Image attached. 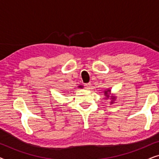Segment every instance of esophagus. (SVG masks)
<instances>
[{
	"label": "esophagus",
	"mask_w": 159,
	"mask_h": 159,
	"mask_svg": "<svg viewBox=\"0 0 159 159\" xmlns=\"http://www.w3.org/2000/svg\"><path fill=\"white\" fill-rule=\"evenodd\" d=\"M84 87H85V88H86V89H88V90H89V89H90L91 83H90V82H89V83H86V84H84Z\"/></svg>",
	"instance_id": "obj_1"
}]
</instances>
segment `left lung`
<instances>
[{
    "label": "left lung",
    "instance_id": "1",
    "mask_svg": "<svg viewBox=\"0 0 159 159\" xmlns=\"http://www.w3.org/2000/svg\"><path fill=\"white\" fill-rule=\"evenodd\" d=\"M111 89H107V90H104V95H105L106 98L105 99H108L110 98L111 100V104H113L114 103L115 100H116V96L115 95H114L113 94H111Z\"/></svg>",
    "mask_w": 159,
    "mask_h": 159
}]
</instances>
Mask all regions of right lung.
<instances>
[{"instance_id": "right-lung-1", "label": "right lung", "mask_w": 159, "mask_h": 159, "mask_svg": "<svg viewBox=\"0 0 159 159\" xmlns=\"http://www.w3.org/2000/svg\"><path fill=\"white\" fill-rule=\"evenodd\" d=\"M79 87H80V88H82V87H83V86H81V85H80V86H79Z\"/></svg>"}]
</instances>
